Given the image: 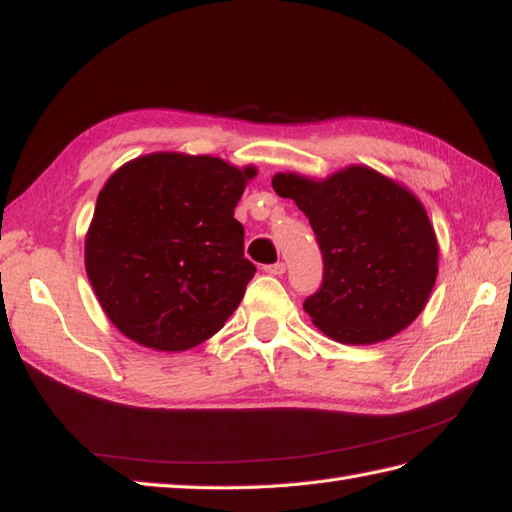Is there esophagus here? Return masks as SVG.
I'll return each instance as SVG.
<instances>
[{
    "instance_id": "1",
    "label": "esophagus",
    "mask_w": 512,
    "mask_h": 512,
    "mask_svg": "<svg viewBox=\"0 0 512 512\" xmlns=\"http://www.w3.org/2000/svg\"><path fill=\"white\" fill-rule=\"evenodd\" d=\"M264 270H266L268 275H284V273H286V264H284V262H277V264L264 266Z\"/></svg>"
}]
</instances>
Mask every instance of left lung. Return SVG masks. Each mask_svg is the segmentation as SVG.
I'll return each mask as SVG.
<instances>
[{
    "label": "left lung",
    "mask_w": 512,
    "mask_h": 512,
    "mask_svg": "<svg viewBox=\"0 0 512 512\" xmlns=\"http://www.w3.org/2000/svg\"><path fill=\"white\" fill-rule=\"evenodd\" d=\"M273 189L306 213L323 286L303 310L332 341L374 345L420 317L438 277V237L418 195L372 167L328 178L275 173Z\"/></svg>",
    "instance_id": "obj_1"
}]
</instances>
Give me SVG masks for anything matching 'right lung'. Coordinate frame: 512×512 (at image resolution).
<instances>
[{
    "label": "right lung",
    "mask_w": 512,
    "mask_h": 512,
    "mask_svg": "<svg viewBox=\"0 0 512 512\" xmlns=\"http://www.w3.org/2000/svg\"><path fill=\"white\" fill-rule=\"evenodd\" d=\"M255 165L154 151L118 167L85 233V273L116 330L184 352L222 328L255 266L233 213Z\"/></svg>",
    "instance_id": "1"
}]
</instances>
